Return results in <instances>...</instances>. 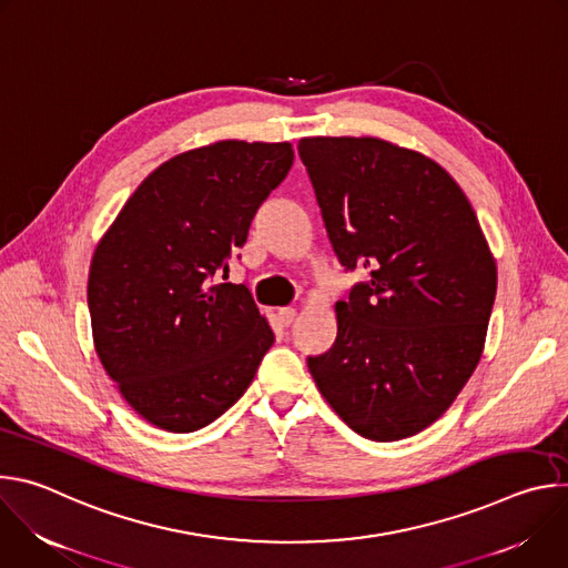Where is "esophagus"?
Returning <instances> with one entry per match:
<instances>
[{
  "label": "esophagus",
  "instance_id": "1",
  "mask_svg": "<svg viewBox=\"0 0 568 568\" xmlns=\"http://www.w3.org/2000/svg\"><path fill=\"white\" fill-rule=\"evenodd\" d=\"M296 318V310L294 307H281L278 310V321L283 323V326L287 328L290 326V323Z\"/></svg>",
  "mask_w": 568,
  "mask_h": 568
}]
</instances>
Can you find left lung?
Wrapping results in <instances>:
<instances>
[{
	"label": "left lung",
	"mask_w": 568,
	"mask_h": 568,
	"mask_svg": "<svg viewBox=\"0 0 568 568\" xmlns=\"http://www.w3.org/2000/svg\"><path fill=\"white\" fill-rule=\"evenodd\" d=\"M298 154L339 263L371 276L335 305L337 339L307 368L353 432L409 438L452 407L483 355L493 252L434 159L375 136H305Z\"/></svg>",
	"instance_id": "left-lung-1"
}]
</instances>
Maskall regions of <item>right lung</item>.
I'll return each instance as SVG.
<instances>
[{"mask_svg": "<svg viewBox=\"0 0 568 568\" xmlns=\"http://www.w3.org/2000/svg\"><path fill=\"white\" fill-rule=\"evenodd\" d=\"M292 143L217 141L182 152L130 195L92 258L99 359L150 425L189 434L242 397L274 344L247 285L226 278Z\"/></svg>", "mask_w": 568, "mask_h": 568, "instance_id": "add662e5", "label": "right lung"}]
</instances>
